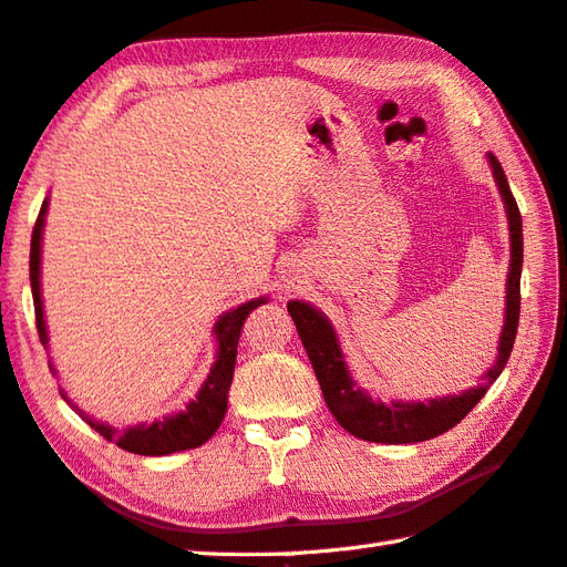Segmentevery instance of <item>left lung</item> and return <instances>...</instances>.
Masks as SVG:
<instances>
[{"label":"left lung","mask_w":567,"mask_h":567,"mask_svg":"<svg viewBox=\"0 0 567 567\" xmlns=\"http://www.w3.org/2000/svg\"><path fill=\"white\" fill-rule=\"evenodd\" d=\"M494 179L498 192H502L506 216H508V230H512V265H508V280H506V319L502 329V339H498V357L489 371L484 373V383L470 388L460 395H445L432 398L427 403H375L369 393L351 381L347 361L339 349V341L334 329H331L329 319L317 312L315 307L307 302H297L292 299L287 305V312L292 315L297 334L305 343V351L312 369L317 373V381L324 401L331 410V415L339 420V425L369 442H383V445H410V442H423L430 437H437L442 432L454 427L460 420L470 413V410L482 401V395L489 391V385L502 375L504 365L512 357L516 329H518V312H520V265H524V226H520V214L516 206V198L508 188L506 174L502 164L489 154Z\"/></svg>","instance_id":"obj_1"}]
</instances>
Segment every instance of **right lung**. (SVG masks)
Wrapping results in <instances>:
<instances>
[{"label": "right lung", "instance_id": "add662e5", "mask_svg": "<svg viewBox=\"0 0 567 567\" xmlns=\"http://www.w3.org/2000/svg\"><path fill=\"white\" fill-rule=\"evenodd\" d=\"M47 206H49V202L41 204L37 226H33V233H31V255H29L33 312H37V331H39V339L43 347L49 343V334H47V321H43L39 277H41V233H43V216H47ZM260 305H265V297L250 299V302L230 309V312H226L216 321V327H214V334L218 339L216 363H214V369H210L208 379L204 381L202 391H198V395L186 405V410H182V413L169 415L164 420H154L152 425L130 427L125 432L115 430L113 425L97 423V420L87 417L85 413H81V410H78V415H81L85 423L91 425L95 432H100L105 440L115 442L117 447H122L125 452H132V454L159 457V454H172V452L194 450L198 445H204L206 440L214 437V432L218 430V425L224 423V417H226L228 391H230V381H233V369H236L238 339H240L243 321H246V317L252 312V309ZM61 395H63V401H69L63 391H61Z\"/></svg>", "mask_w": 567, "mask_h": 567}]
</instances>
